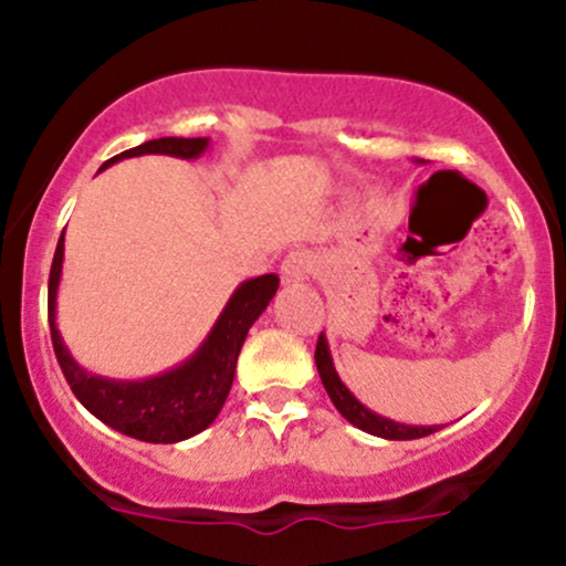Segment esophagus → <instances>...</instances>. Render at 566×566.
Wrapping results in <instances>:
<instances>
[{
  "label": "esophagus",
  "instance_id": "1",
  "mask_svg": "<svg viewBox=\"0 0 566 566\" xmlns=\"http://www.w3.org/2000/svg\"><path fill=\"white\" fill-rule=\"evenodd\" d=\"M311 274V258L305 252H290L282 263V282L284 284H297L305 282Z\"/></svg>",
  "mask_w": 566,
  "mask_h": 566
}]
</instances>
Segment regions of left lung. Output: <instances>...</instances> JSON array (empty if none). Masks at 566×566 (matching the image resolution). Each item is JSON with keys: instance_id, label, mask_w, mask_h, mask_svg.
<instances>
[{"instance_id": "1", "label": "left lung", "mask_w": 566, "mask_h": 566, "mask_svg": "<svg viewBox=\"0 0 566 566\" xmlns=\"http://www.w3.org/2000/svg\"><path fill=\"white\" fill-rule=\"evenodd\" d=\"M415 161H420V165H423V159H415ZM314 359H316V369H319V378L324 382V391L329 394V399H333L335 409L343 415V418L348 420L350 426L361 428V431L373 433V437L394 439V441L420 439V437H428V433H437L439 428H441V426H409V423H399V420L382 418V415L373 412V409L361 405V401L348 391V386L340 380V375H337L333 354H329L327 335H324V333L319 335V343H316Z\"/></svg>"}]
</instances>
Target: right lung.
I'll use <instances>...</instances> for the list:
<instances>
[{
    "label": "right lung",
    "mask_w": 566,
    "mask_h": 566,
    "mask_svg": "<svg viewBox=\"0 0 566 566\" xmlns=\"http://www.w3.org/2000/svg\"><path fill=\"white\" fill-rule=\"evenodd\" d=\"M207 148H210V138H157L116 154L114 159L103 161L101 170L112 167L114 161L143 157V154L199 159ZM61 274L63 237L55 247L53 269H50L48 316L57 365L66 375L71 391L101 423L125 433V437L151 441V444H175V441L197 437L207 426H212L231 391L244 337L258 322V316L269 308L279 287L276 274L247 279L231 292L229 303L223 305L212 329L188 359L159 375H148L140 380H119L90 373L71 356L69 346L63 343L61 329H57Z\"/></svg>",
    "instance_id": "right-lung-1"
}]
</instances>
